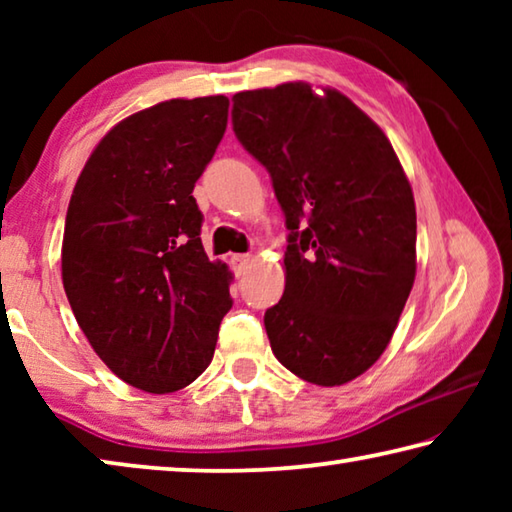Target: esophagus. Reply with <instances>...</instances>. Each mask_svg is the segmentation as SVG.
<instances>
[{
	"mask_svg": "<svg viewBox=\"0 0 512 512\" xmlns=\"http://www.w3.org/2000/svg\"><path fill=\"white\" fill-rule=\"evenodd\" d=\"M230 262H232V268H235V273L241 275L250 264V255H232Z\"/></svg>",
	"mask_w": 512,
	"mask_h": 512,
	"instance_id": "34e87169",
	"label": "esophagus"
}]
</instances>
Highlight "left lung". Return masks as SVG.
<instances>
[{
	"mask_svg": "<svg viewBox=\"0 0 512 512\" xmlns=\"http://www.w3.org/2000/svg\"><path fill=\"white\" fill-rule=\"evenodd\" d=\"M241 146L271 173L287 219V284L264 325L293 375L341 386L375 363L415 280V201L384 131L309 83L232 97Z\"/></svg>",
	"mask_w": 512,
	"mask_h": 512,
	"instance_id": "obj_1",
	"label": "left lung"
}]
</instances>
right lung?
Returning <instances> with one entry per match:
<instances>
[{
	"label": "right lung",
	"mask_w": 512,
	"mask_h": 512,
	"mask_svg": "<svg viewBox=\"0 0 512 512\" xmlns=\"http://www.w3.org/2000/svg\"><path fill=\"white\" fill-rule=\"evenodd\" d=\"M223 94L171 99L110 128L67 207L63 287L119 379L173 393L214 357L232 273L210 262L192 196L228 126Z\"/></svg>",
	"instance_id": "right-lung-1"
}]
</instances>
